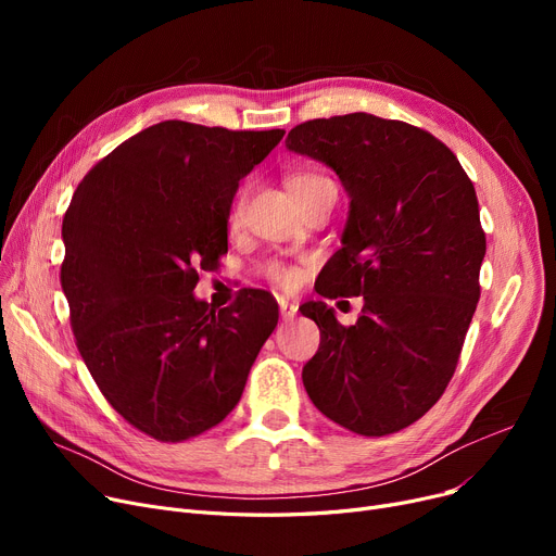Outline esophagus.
I'll return each instance as SVG.
<instances>
[{
    "label": "esophagus",
    "mask_w": 556,
    "mask_h": 556,
    "mask_svg": "<svg viewBox=\"0 0 556 556\" xmlns=\"http://www.w3.org/2000/svg\"><path fill=\"white\" fill-rule=\"evenodd\" d=\"M279 311H281V317L283 319H293L295 315H298V306L293 304V302H288V300H279Z\"/></svg>",
    "instance_id": "obj_1"
}]
</instances>
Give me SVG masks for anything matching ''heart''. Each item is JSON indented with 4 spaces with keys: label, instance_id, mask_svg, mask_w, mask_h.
<instances>
[{
    "label": "heart",
    "instance_id": "obj_1",
    "mask_svg": "<svg viewBox=\"0 0 556 556\" xmlns=\"http://www.w3.org/2000/svg\"><path fill=\"white\" fill-rule=\"evenodd\" d=\"M327 189H336V182L331 178H327V175L323 173H313V170H302V173H293L288 178V191L290 195H293L295 200H304V198H311L319 191H327ZM241 210H243V195L237 200V204H233L231 210V220H239L241 216ZM277 281L281 283H290L293 281V273L288 270H277L275 273Z\"/></svg>",
    "mask_w": 556,
    "mask_h": 556
}]
</instances>
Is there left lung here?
Returning a JSON list of instances; mask_svg holds the SVG:
<instances>
[{
  "instance_id": "1",
  "label": "left lung",
  "mask_w": 556,
  "mask_h": 556,
  "mask_svg": "<svg viewBox=\"0 0 556 556\" xmlns=\"http://www.w3.org/2000/svg\"><path fill=\"white\" fill-rule=\"evenodd\" d=\"M286 149L333 168L349 195L319 295L365 300L354 327L325 302L304 304L323 333L304 388L349 430L396 432L444 394L480 300L486 239L473 182L430 132L367 112L300 124Z\"/></svg>"
}]
</instances>
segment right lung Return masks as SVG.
Wrapping results in <instances>:
<instances>
[{
  "label": "right lung",
  "instance_id": "1",
  "mask_svg": "<svg viewBox=\"0 0 556 556\" xmlns=\"http://www.w3.org/2000/svg\"><path fill=\"white\" fill-rule=\"evenodd\" d=\"M283 132L162 122L74 191L61 281L78 352L114 410L160 442L220 424L277 327L266 290L216 311L193 288L227 252L239 182Z\"/></svg>",
  "mask_w": 556,
  "mask_h": 556
}]
</instances>
